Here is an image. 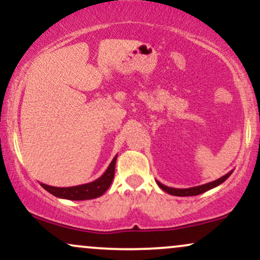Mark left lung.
I'll use <instances>...</instances> for the list:
<instances>
[{
  "label": "left lung",
  "instance_id": "left-lung-1",
  "mask_svg": "<svg viewBox=\"0 0 260 260\" xmlns=\"http://www.w3.org/2000/svg\"><path fill=\"white\" fill-rule=\"evenodd\" d=\"M232 171H230L229 174H226L225 176H222V177H220L219 180L216 181H213V182H209V183H205V184H202V186H197V187H190V188H172V187H168L165 186V184L160 183L159 181H156L157 186H159L161 189L165 190L166 193H169V194L171 196H177V197H189V196H198V194H202V193L207 192V190L211 189V188H215L219 186V184H221L222 182H225L228 178L231 176Z\"/></svg>",
  "mask_w": 260,
  "mask_h": 260
}]
</instances>
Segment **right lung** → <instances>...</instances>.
Listing matches in <instances>:
<instances>
[{
    "label": "right lung",
    "mask_w": 260,
    "mask_h": 260,
    "mask_svg": "<svg viewBox=\"0 0 260 260\" xmlns=\"http://www.w3.org/2000/svg\"><path fill=\"white\" fill-rule=\"evenodd\" d=\"M116 159H117V155L113 157L111 164H110L103 176L98 180L89 182V183L79 184V186L74 187H52L44 183L40 184L44 189H46L47 192L57 197V198L70 199V201H86V199L98 198V197L103 196L109 189V187L111 186L113 176H115Z\"/></svg>",
    "instance_id": "add662e5"
}]
</instances>
